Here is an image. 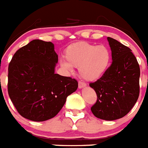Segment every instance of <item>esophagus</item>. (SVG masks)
Instances as JSON below:
<instances>
[{
	"label": "esophagus",
	"mask_w": 148,
	"mask_h": 148,
	"mask_svg": "<svg viewBox=\"0 0 148 148\" xmlns=\"http://www.w3.org/2000/svg\"><path fill=\"white\" fill-rule=\"evenodd\" d=\"M86 82H84L82 81H79V88H84V87H86Z\"/></svg>",
	"instance_id": "1"
}]
</instances>
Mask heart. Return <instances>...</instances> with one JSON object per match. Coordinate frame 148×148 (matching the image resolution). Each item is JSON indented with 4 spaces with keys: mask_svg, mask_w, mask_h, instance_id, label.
Returning a JSON list of instances; mask_svg holds the SVG:
<instances>
[{
    "mask_svg": "<svg viewBox=\"0 0 148 148\" xmlns=\"http://www.w3.org/2000/svg\"><path fill=\"white\" fill-rule=\"evenodd\" d=\"M111 53L102 45L86 42L73 43L65 51V60L61 66L68 70L79 68V75L87 81H95L102 76L109 66Z\"/></svg>",
    "mask_w": 148,
    "mask_h": 148,
    "instance_id": "b5f03b06",
    "label": "heart"
}]
</instances>
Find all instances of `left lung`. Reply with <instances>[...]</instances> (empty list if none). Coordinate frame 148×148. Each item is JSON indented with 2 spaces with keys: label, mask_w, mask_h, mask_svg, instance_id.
Segmentation results:
<instances>
[{
  "label": "left lung",
  "mask_w": 148,
  "mask_h": 148,
  "mask_svg": "<svg viewBox=\"0 0 148 148\" xmlns=\"http://www.w3.org/2000/svg\"><path fill=\"white\" fill-rule=\"evenodd\" d=\"M108 41L112 62L101 78L89 83L97 95L91 111L99 119L113 121L125 116L135 105L140 93V67L130 48L111 37Z\"/></svg>",
  "instance_id": "8db88e82"
}]
</instances>
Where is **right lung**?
<instances>
[{"instance_id": "obj_1", "label": "right lung", "mask_w": 148, "mask_h": 148, "mask_svg": "<svg viewBox=\"0 0 148 148\" xmlns=\"http://www.w3.org/2000/svg\"><path fill=\"white\" fill-rule=\"evenodd\" d=\"M57 62L54 45L40 40H32L13 56L8 91L21 116L34 121L52 119L77 89V80L54 73Z\"/></svg>"}]
</instances>
